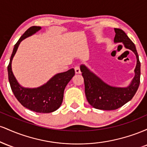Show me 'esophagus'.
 <instances>
[{"mask_svg": "<svg viewBox=\"0 0 147 147\" xmlns=\"http://www.w3.org/2000/svg\"><path fill=\"white\" fill-rule=\"evenodd\" d=\"M75 71L76 74H80L81 73V70H80V68H79V65H76L75 67Z\"/></svg>", "mask_w": 147, "mask_h": 147, "instance_id": "esophagus-1", "label": "esophagus"}]
</instances>
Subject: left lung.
<instances>
[{
    "label": "left lung",
    "instance_id": "obj_1",
    "mask_svg": "<svg viewBox=\"0 0 147 147\" xmlns=\"http://www.w3.org/2000/svg\"><path fill=\"white\" fill-rule=\"evenodd\" d=\"M114 43H122L125 48L131 50L137 59L135 76L126 87H115L109 85L92 72L86 65H80L85 84V94L89 104L100 110H115L129 102L137 92L140 81V62L136 45L122 30L115 28Z\"/></svg>",
    "mask_w": 147,
    "mask_h": 147
}]
</instances>
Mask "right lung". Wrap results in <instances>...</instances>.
<instances>
[{
  "instance_id": "obj_1",
  "label": "right lung",
  "mask_w": 147,
  "mask_h": 147,
  "mask_svg": "<svg viewBox=\"0 0 147 147\" xmlns=\"http://www.w3.org/2000/svg\"><path fill=\"white\" fill-rule=\"evenodd\" d=\"M41 29L39 26L30 27L15 44L7 67L8 78L13 93L24 107L36 113H49L57 110L61 105L64 90L75 75V70L72 68L66 72L57 73L47 83L32 88L22 86L16 80L11 70V62L21 42Z\"/></svg>"
}]
</instances>
